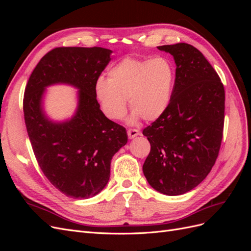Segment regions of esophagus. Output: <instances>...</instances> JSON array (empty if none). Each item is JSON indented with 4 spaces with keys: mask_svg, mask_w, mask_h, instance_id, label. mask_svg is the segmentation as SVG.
<instances>
[{
    "mask_svg": "<svg viewBox=\"0 0 251 251\" xmlns=\"http://www.w3.org/2000/svg\"><path fill=\"white\" fill-rule=\"evenodd\" d=\"M140 135V132L138 130H135V128H131V130H127V136L130 139L135 138L136 136Z\"/></svg>",
    "mask_w": 251,
    "mask_h": 251,
    "instance_id": "esophagus-1",
    "label": "esophagus"
}]
</instances>
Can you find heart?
Wrapping results in <instances>:
<instances>
[{"label":"heart","mask_w":251,"mask_h":251,"mask_svg":"<svg viewBox=\"0 0 251 251\" xmlns=\"http://www.w3.org/2000/svg\"><path fill=\"white\" fill-rule=\"evenodd\" d=\"M176 82L172 60L164 56L139 59L126 57L108 71V79L100 78L94 95L105 117L119 120L126 112V98L133 109L127 121L140 118L155 121L169 109Z\"/></svg>","instance_id":"b5f03b06"}]
</instances>
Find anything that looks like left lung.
<instances>
[{
  "instance_id": "1",
  "label": "left lung",
  "mask_w": 251,
  "mask_h": 251,
  "mask_svg": "<svg viewBox=\"0 0 251 251\" xmlns=\"http://www.w3.org/2000/svg\"><path fill=\"white\" fill-rule=\"evenodd\" d=\"M158 49L173 55L176 82L169 109L142 132L151 143L142 171L155 191L178 196L199 185L216 162L223 136L225 92L214 68L192 45Z\"/></svg>"
}]
</instances>
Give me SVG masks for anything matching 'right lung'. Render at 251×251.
<instances>
[{"label":"right lung","mask_w":251,"mask_h":251,"mask_svg":"<svg viewBox=\"0 0 251 251\" xmlns=\"http://www.w3.org/2000/svg\"><path fill=\"white\" fill-rule=\"evenodd\" d=\"M112 59V50L63 47L48 52L27 82L24 116L33 153L45 176L58 191L75 199L100 194L110 179L111 160L127 142L126 131L100 110L94 86ZM78 89L74 115L54 121L44 110L47 87Z\"/></svg>","instance_id":"right-lung-1"}]
</instances>
